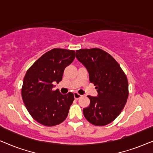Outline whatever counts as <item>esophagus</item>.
Masks as SVG:
<instances>
[{"instance_id":"1","label":"esophagus","mask_w":153,"mask_h":153,"mask_svg":"<svg viewBox=\"0 0 153 153\" xmlns=\"http://www.w3.org/2000/svg\"><path fill=\"white\" fill-rule=\"evenodd\" d=\"M74 98L76 100H78L80 97H81V95H79V94L77 93H74Z\"/></svg>"}]
</instances>
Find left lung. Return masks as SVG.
Wrapping results in <instances>:
<instances>
[{
	"instance_id": "1",
	"label": "left lung",
	"mask_w": 153,
	"mask_h": 153,
	"mask_svg": "<svg viewBox=\"0 0 153 153\" xmlns=\"http://www.w3.org/2000/svg\"><path fill=\"white\" fill-rule=\"evenodd\" d=\"M76 57L89 74L97 97L88 95L90 105L83 109L86 120L96 126L109 124L119 116L129 95L128 81L119 64L103 50L93 49L76 51Z\"/></svg>"
}]
</instances>
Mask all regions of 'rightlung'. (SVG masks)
<instances>
[{
  "label": "right lung",
  "instance_id": "add662e5",
  "mask_svg": "<svg viewBox=\"0 0 153 153\" xmlns=\"http://www.w3.org/2000/svg\"><path fill=\"white\" fill-rule=\"evenodd\" d=\"M75 51L53 49L36 60L25 75L22 96L26 107L37 122L45 126L57 125L65 120L74 94L62 95L53 91V83L62 80L65 68L72 63Z\"/></svg>",
  "mask_w": 153,
  "mask_h": 153
}]
</instances>
